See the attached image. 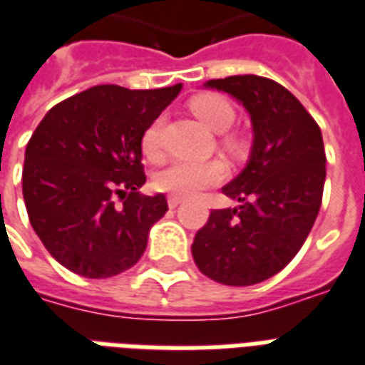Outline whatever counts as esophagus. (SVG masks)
<instances>
[{"instance_id": "esophagus-1", "label": "esophagus", "mask_w": 365, "mask_h": 365, "mask_svg": "<svg viewBox=\"0 0 365 365\" xmlns=\"http://www.w3.org/2000/svg\"><path fill=\"white\" fill-rule=\"evenodd\" d=\"M183 202L182 197H176V195H168V206L170 208H176V206H180Z\"/></svg>"}]
</instances>
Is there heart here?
Returning a JSON list of instances; mask_svg holds the SVG:
<instances>
[{
	"mask_svg": "<svg viewBox=\"0 0 365 365\" xmlns=\"http://www.w3.org/2000/svg\"><path fill=\"white\" fill-rule=\"evenodd\" d=\"M191 110L210 130L225 132L235 121V108L222 94H200L191 100ZM163 128L165 119L157 117L142 134V151L148 159H159L163 153ZM222 145L229 153H242L244 143L235 134H223ZM227 166L222 160H172L155 176V187L176 197H193L210 185L223 182Z\"/></svg>",
	"mask_w": 365,
	"mask_h": 365,
	"instance_id": "heart-1",
	"label": "heart"
}]
</instances>
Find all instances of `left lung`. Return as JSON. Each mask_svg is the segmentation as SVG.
I'll return each instance as SVG.
<instances>
[{
	"mask_svg": "<svg viewBox=\"0 0 365 365\" xmlns=\"http://www.w3.org/2000/svg\"><path fill=\"white\" fill-rule=\"evenodd\" d=\"M206 87L242 102L254 145L246 168L222 189L240 206L212 210L191 252L212 280L252 286L282 271L311 233L326 182L322 132L299 100L272 79L231 76Z\"/></svg>",
	"mask_w": 365,
	"mask_h": 365,
	"instance_id": "8db88e82",
	"label": "left lung"
}]
</instances>
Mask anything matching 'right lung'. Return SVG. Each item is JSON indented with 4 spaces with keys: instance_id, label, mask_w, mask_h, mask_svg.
I'll list each match as a JSON object with an SVG mask.
<instances>
[{
    "instance_id": "add662e5",
    "label": "right lung",
    "mask_w": 365,
    "mask_h": 365,
    "mask_svg": "<svg viewBox=\"0 0 365 365\" xmlns=\"http://www.w3.org/2000/svg\"><path fill=\"white\" fill-rule=\"evenodd\" d=\"M182 91L98 85L48 110L26 145L22 195L34 231L60 265L108 278L136 265L168 210L145 182L142 134Z\"/></svg>"
}]
</instances>
